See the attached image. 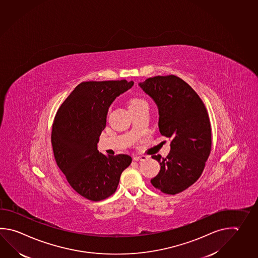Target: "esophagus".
<instances>
[{"instance_id":"1","label":"esophagus","mask_w":258,"mask_h":258,"mask_svg":"<svg viewBox=\"0 0 258 258\" xmlns=\"http://www.w3.org/2000/svg\"><path fill=\"white\" fill-rule=\"evenodd\" d=\"M146 158L147 157H146V156H144V155H142V156L134 155V156H133V160H134V161H144Z\"/></svg>"}]
</instances>
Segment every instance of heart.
I'll list each match as a JSON object with an SVG mask.
<instances>
[{"label":"heart","mask_w":258,"mask_h":258,"mask_svg":"<svg viewBox=\"0 0 258 258\" xmlns=\"http://www.w3.org/2000/svg\"><path fill=\"white\" fill-rule=\"evenodd\" d=\"M146 105V102L141 99V98H133L132 100L130 101L128 103V107H132V106H135V105Z\"/></svg>","instance_id":"obj_1"}]
</instances>
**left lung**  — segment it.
<instances>
[{"label":"left lung","instance_id":"left-lung-1","mask_svg":"<svg viewBox=\"0 0 258 258\" xmlns=\"http://www.w3.org/2000/svg\"><path fill=\"white\" fill-rule=\"evenodd\" d=\"M139 85L157 105L159 131L171 139L165 158L151 183L164 194L175 195L200 178L211 151V127L205 105L189 84L175 75L148 78Z\"/></svg>","mask_w":258,"mask_h":258}]
</instances>
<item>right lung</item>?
Here are the masks:
<instances>
[{
	"label": "right lung",
	"mask_w": 258,
	"mask_h": 258,
	"mask_svg": "<svg viewBox=\"0 0 258 258\" xmlns=\"http://www.w3.org/2000/svg\"><path fill=\"white\" fill-rule=\"evenodd\" d=\"M133 84L126 80L81 83L54 118L51 143L56 163L71 186L87 200L100 201L114 194L122 172L132 163L126 154L99 153L97 143L111 104Z\"/></svg>",
	"instance_id": "obj_1"
}]
</instances>
